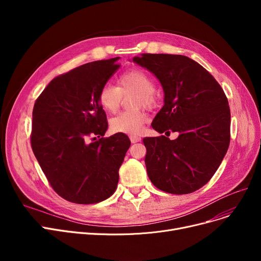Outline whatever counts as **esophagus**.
<instances>
[{"instance_id": "34e87169", "label": "esophagus", "mask_w": 261, "mask_h": 261, "mask_svg": "<svg viewBox=\"0 0 261 261\" xmlns=\"http://www.w3.org/2000/svg\"><path fill=\"white\" fill-rule=\"evenodd\" d=\"M130 141H131V143H139V142H141V138L140 136H136V135H131L130 136Z\"/></svg>"}]
</instances>
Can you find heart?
I'll use <instances>...</instances> for the list:
<instances>
[{
	"mask_svg": "<svg viewBox=\"0 0 261 261\" xmlns=\"http://www.w3.org/2000/svg\"><path fill=\"white\" fill-rule=\"evenodd\" d=\"M153 78L140 68L122 73L117 78V86L106 85L98 93V101L106 112L115 113L120 107L123 96L136 94L134 106L151 109L156 105L158 97L154 92ZM148 117L144 110L133 112H122L110 120L112 131L125 134H139Z\"/></svg>",
	"mask_w": 261,
	"mask_h": 261,
	"instance_id": "b5f03b06",
	"label": "heart"
}]
</instances>
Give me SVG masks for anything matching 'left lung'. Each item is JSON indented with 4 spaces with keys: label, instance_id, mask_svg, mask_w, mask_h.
Masks as SVG:
<instances>
[{
    "label": "left lung",
    "instance_id": "1",
    "mask_svg": "<svg viewBox=\"0 0 261 261\" xmlns=\"http://www.w3.org/2000/svg\"><path fill=\"white\" fill-rule=\"evenodd\" d=\"M133 61L160 80L164 106L151 126L165 135L143 140L152 184L168 194L186 195L206 184L217 171L230 140V111L217 80L182 55L142 54Z\"/></svg>",
    "mask_w": 261,
    "mask_h": 261
}]
</instances>
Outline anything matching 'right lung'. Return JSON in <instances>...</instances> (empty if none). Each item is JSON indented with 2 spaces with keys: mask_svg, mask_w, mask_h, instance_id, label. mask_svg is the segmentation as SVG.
Here are the masks:
<instances>
[{
  "mask_svg": "<svg viewBox=\"0 0 261 261\" xmlns=\"http://www.w3.org/2000/svg\"><path fill=\"white\" fill-rule=\"evenodd\" d=\"M119 57L89 62L54 78L33 110L31 144L48 183L66 201L94 204L111 197L130 140L108 129L98 93Z\"/></svg>",
  "mask_w": 261,
  "mask_h": 261,
  "instance_id": "right-lung-1",
  "label": "right lung"
}]
</instances>
